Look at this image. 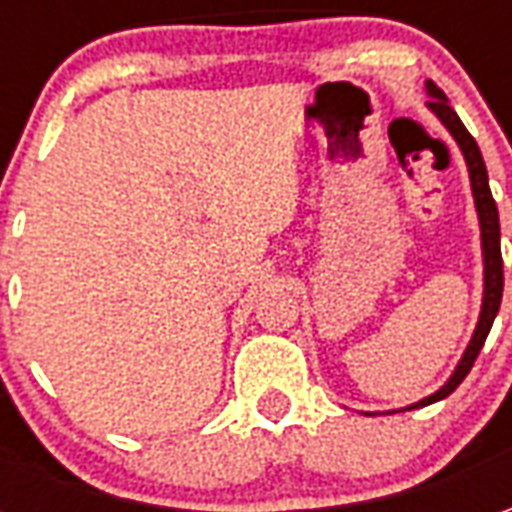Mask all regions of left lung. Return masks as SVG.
<instances>
[{"mask_svg": "<svg viewBox=\"0 0 512 512\" xmlns=\"http://www.w3.org/2000/svg\"><path fill=\"white\" fill-rule=\"evenodd\" d=\"M430 95V112L439 117L444 128L450 131L452 139L461 147L463 158H466V167H469V180H472V194H474V208H477V219H480V238H483V307H480V321H477V329L472 334V343L466 345L461 362L455 367V373L450 376V381L441 386L439 392H433L425 400H419L411 408L430 406L441 397L452 395L463 378L469 376L474 359L480 354V348L485 345V337L494 326L496 312H499V304H502V288H505V271H502V249H499V211H496V202L491 197V186H488V169H485L483 153L474 142V136L466 131V126L461 123V117L455 115V109L447 104V95L441 93L439 87L433 82L425 84Z\"/></svg>", "mask_w": 512, "mask_h": 512, "instance_id": "8db88e82", "label": "left lung"}]
</instances>
